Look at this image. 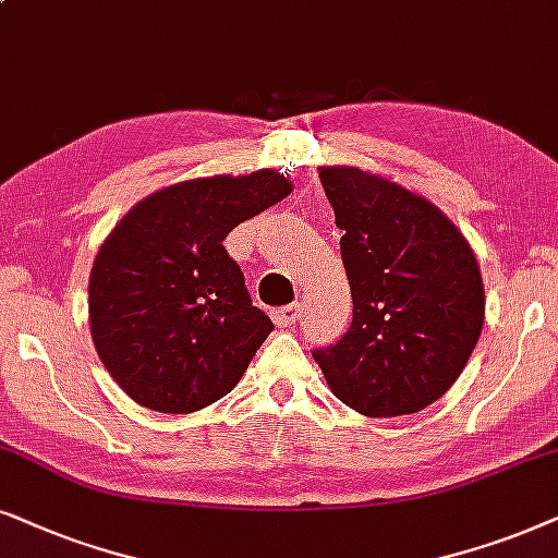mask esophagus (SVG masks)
<instances>
[{
	"mask_svg": "<svg viewBox=\"0 0 558 558\" xmlns=\"http://www.w3.org/2000/svg\"><path fill=\"white\" fill-rule=\"evenodd\" d=\"M272 318H275V324L283 326V329H291V326L299 324V318H301V306H299V303H293V306L278 308V311H275V314H272Z\"/></svg>",
	"mask_w": 558,
	"mask_h": 558,
	"instance_id": "esophagus-1",
	"label": "esophagus"
}]
</instances>
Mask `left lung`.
Returning a JSON list of instances; mask_svg holds the SVG:
<instances>
[{
    "mask_svg": "<svg viewBox=\"0 0 558 558\" xmlns=\"http://www.w3.org/2000/svg\"><path fill=\"white\" fill-rule=\"evenodd\" d=\"M352 288L354 316L314 360L341 403L369 418L436 403L470 362L485 286L454 221L426 196L354 166L318 168Z\"/></svg>",
    "mask_w": 558,
    "mask_h": 558,
    "instance_id": "8db88e82",
    "label": "left lung"
}]
</instances>
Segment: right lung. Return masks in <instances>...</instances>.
Here are the masks:
<instances>
[{
  "mask_svg": "<svg viewBox=\"0 0 558 558\" xmlns=\"http://www.w3.org/2000/svg\"><path fill=\"white\" fill-rule=\"evenodd\" d=\"M291 191L270 168L191 178L117 221L88 275V326L111 380L135 403L193 413L240 383L272 322L252 306L221 242Z\"/></svg>",
  "mask_w": 558,
  "mask_h": 558,
  "instance_id": "right-lung-1",
  "label": "right lung"
}]
</instances>
